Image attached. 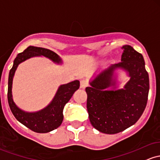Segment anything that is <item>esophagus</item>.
Segmentation results:
<instances>
[{
    "label": "esophagus",
    "mask_w": 160,
    "mask_h": 160,
    "mask_svg": "<svg viewBox=\"0 0 160 160\" xmlns=\"http://www.w3.org/2000/svg\"><path fill=\"white\" fill-rule=\"evenodd\" d=\"M87 86H88V82H87V80H82L81 81H80V88L84 89V88H86Z\"/></svg>",
    "instance_id": "esophagus-1"
}]
</instances>
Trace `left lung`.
<instances>
[{
	"label": "left lung",
	"instance_id": "8db88e82",
	"mask_svg": "<svg viewBox=\"0 0 160 160\" xmlns=\"http://www.w3.org/2000/svg\"><path fill=\"white\" fill-rule=\"evenodd\" d=\"M122 61L99 73L86 88L87 108L91 124L102 133L114 134L128 128L139 120L148 99L149 75L143 55L131 45L122 47ZM122 68L131 77L124 89L106 91L114 86L113 71Z\"/></svg>",
	"mask_w": 160,
	"mask_h": 160
}]
</instances>
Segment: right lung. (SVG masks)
<instances>
[{
  "label": "right lung",
  "instance_id": "1",
  "mask_svg": "<svg viewBox=\"0 0 160 160\" xmlns=\"http://www.w3.org/2000/svg\"><path fill=\"white\" fill-rule=\"evenodd\" d=\"M38 55L48 58L56 63H60L61 61L59 56L54 52L40 47L29 46L23 52L17 54L13 61V65L9 73L8 99L10 110L17 121L34 132L48 133L58 128L61 124L64 118V107L71 99L75 91L79 89L80 82L78 80H74L69 83L61 85L52 102L41 111L33 113L22 111L16 106L12 99L11 89L13 75L21 62L32 57Z\"/></svg>",
  "mask_w": 160,
  "mask_h": 160
}]
</instances>
